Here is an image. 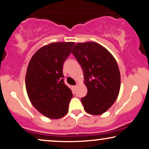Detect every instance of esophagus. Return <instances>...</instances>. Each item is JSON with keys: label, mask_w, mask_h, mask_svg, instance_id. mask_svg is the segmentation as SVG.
I'll list each match as a JSON object with an SVG mask.
<instances>
[{"label": "esophagus", "mask_w": 149, "mask_h": 149, "mask_svg": "<svg viewBox=\"0 0 149 149\" xmlns=\"http://www.w3.org/2000/svg\"><path fill=\"white\" fill-rule=\"evenodd\" d=\"M77 85H74V86H72V89H74V90H75V89H77Z\"/></svg>", "instance_id": "obj_1"}]
</instances>
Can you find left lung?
Masks as SVG:
<instances>
[{
    "instance_id": "1",
    "label": "left lung",
    "mask_w": 149,
    "mask_h": 149,
    "mask_svg": "<svg viewBox=\"0 0 149 149\" xmlns=\"http://www.w3.org/2000/svg\"><path fill=\"white\" fill-rule=\"evenodd\" d=\"M72 54L82 67L87 93L81 99L91 115L105 113L119 95L121 77L117 63L111 53L98 43H77Z\"/></svg>"
}]
</instances>
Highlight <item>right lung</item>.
Instances as JSON below:
<instances>
[{
    "instance_id": "add662e5",
    "label": "right lung",
    "mask_w": 149,
    "mask_h": 149,
    "mask_svg": "<svg viewBox=\"0 0 149 149\" xmlns=\"http://www.w3.org/2000/svg\"><path fill=\"white\" fill-rule=\"evenodd\" d=\"M74 42H54L38 49L30 60L26 87L32 104L40 113L56 119L68 113L73 95L64 83L63 65Z\"/></svg>"
}]
</instances>
